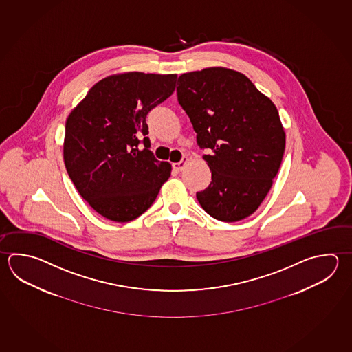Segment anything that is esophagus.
Returning <instances> with one entry per match:
<instances>
[{
  "label": "esophagus",
  "instance_id": "esophagus-1",
  "mask_svg": "<svg viewBox=\"0 0 352 352\" xmlns=\"http://www.w3.org/2000/svg\"><path fill=\"white\" fill-rule=\"evenodd\" d=\"M188 160H188L186 157H184V158L180 160V162H178V163H174V164H173V169H174L175 172H182V170L184 169L186 163H188Z\"/></svg>",
  "mask_w": 352,
  "mask_h": 352
}]
</instances>
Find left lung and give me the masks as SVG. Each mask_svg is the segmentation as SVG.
I'll return each instance as SVG.
<instances>
[{"mask_svg":"<svg viewBox=\"0 0 352 352\" xmlns=\"http://www.w3.org/2000/svg\"><path fill=\"white\" fill-rule=\"evenodd\" d=\"M178 102L190 118L212 170L197 192L201 208L226 223L255 212L272 186L285 151L278 109L252 80L224 67L179 76Z\"/></svg>","mask_w":352,"mask_h":352,"instance_id":"obj_1","label":"left lung"}]
</instances>
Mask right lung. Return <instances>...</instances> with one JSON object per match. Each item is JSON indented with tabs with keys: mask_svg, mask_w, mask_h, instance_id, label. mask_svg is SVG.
I'll use <instances>...</instances> for the list:
<instances>
[{
	"mask_svg": "<svg viewBox=\"0 0 352 352\" xmlns=\"http://www.w3.org/2000/svg\"><path fill=\"white\" fill-rule=\"evenodd\" d=\"M175 82L177 74H113L96 83L69 113L63 143L67 173L80 197L106 219H137L170 177V164L149 151L146 118L172 96Z\"/></svg>",
	"mask_w": 352,
	"mask_h": 352,
	"instance_id": "add662e5",
	"label": "right lung"
}]
</instances>
